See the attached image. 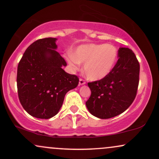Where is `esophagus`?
Instances as JSON below:
<instances>
[{"instance_id":"esophagus-1","label":"esophagus","mask_w":159,"mask_h":159,"mask_svg":"<svg viewBox=\"0 0 159 159\" xmlns=\"http://www.w3.org/2000/svg\"><path fill=\"white\" fill-rule=\"evenodd\" d=\"M86 84V82H85L84 80L80 78V79H79V85H84V84Z\"/></svg>"}]
</instances>
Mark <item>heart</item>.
Masks as SVG:
<instances>
[{
    "label": "heart",
    "instance_id": "1",
    "mask_svg": "<svg viewBox=\"0 0 159 159\" xmlns=\"http://www.w3.org/2000/svg\"><path fill=\"white\" fill-rule=\"evenodd\" d=\"M118 58V49L112 44L81 45L73 53L66 57L72 70L80 69V63H84V71L92 81L103 79L111 73Z\"/></svg>",
    "mask_w": 159,
    "mask_h": 159
}]
</instances>
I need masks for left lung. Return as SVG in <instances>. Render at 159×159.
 <instances>
[{"label": "left lung", "mask_w": 159, "mask_h": 159, "mask_svg": "<svg viewBox=\"0 0 159 159\" xmlns=\"http://www.w3.org/2000/svg\"><path fill=\"white\" fill-rule=\"evenodd\" d=\"M140 65L131 49L120 48L118 61L108 75L88 83L91 96L86 102L89 112L100 119L123 113L132 105L139 83Z\"/></svg>", "instance_id": "left-lung-1"}]
</instances>
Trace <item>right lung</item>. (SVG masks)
Instances as JSON below:
<instances>
[{
  "label": "right lung",
  "instance_id": "1",
  "mask_svg": "<svg viewBox=\"0 0 159 159\" xmlns=\"http://www.w3.org/2000/svg\"><path fill=\"white\" fill-rule=\"evenodd\" d=\"M56 38L36 40L18 65L17 88L21 105L29 114L50 119L59 112L65 95L79 79L63 70L65 60L57 52Z\"/></svg>",
  "mask_w": 159,
  "mask_h": 159
}]
</instances>
